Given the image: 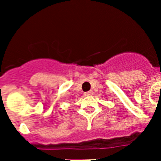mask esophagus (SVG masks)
I'll list each match as a JSON object with an SVG mask.
<instances>
[{"label":"esophagus","mask_w":161,"mask_h":161,"mask_svg":"<svg viewBox=\"0 0 161 161\" xmlns=\"http://www.w3.org/2000/svg\"><path fill=\"white\" fill-rule=\"evenodd\" d=\"M85 96H92L93 95V91H88V92H85Z\"/></svg>","instance_id":"34e87169"}]
</instances>
